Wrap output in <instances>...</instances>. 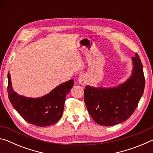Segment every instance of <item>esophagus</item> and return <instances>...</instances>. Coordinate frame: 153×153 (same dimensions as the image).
Listing matches in <instances>:
<instances>
[{
	"mask_svg": "<svg viewBox=\"0 0 153 153\" xmlns=\"http://www.w3.org/2000/svg\"><path fill=\"white\" fill-rule=\"evenodd\" d=\"M86 77H85L84 76H80L79 77V83L81 85H84L86 84Z\"/></svg>",
	"mask_w": 153,
	"mask_h": 153,
	"instance_id": "1",
	"label": "esophagus"
}]
</instances>
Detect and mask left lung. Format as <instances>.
I'll return each mask as SVG.
<instances>
[{"label": "left lung", "mask_w": 153, "mask_h": 153, "mask_svg": "<svg viewBox=\"0 0 153 153\" xmlns=\"http://www.w3.org/2000/svg\"><path fill=\"white\" fill-rule=\"evenodd\" d=\"M134 69L128 81L112 88L86 86L84 102L98 124L111 126L123 122L132 115L144 92L145 78L138 55L132 57Z\"/></svg>", "instance_id": "obj_1"}]
</instances>
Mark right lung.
Instances as JSON below:
<instances>
[{
    "label": "right lung",
    "instance_id": "add662e5",
    "mask_svg": "<svg viewBox=\"0 0 153 153\" xmlns=\"http://www.w3.org/2000/svg\"><path fill=\"white\" fill-rule=\"evenodd\" d=\"M74 84V81L71 79L59 85L42 97L27 98L13 91L11 76L8 73L7 92L13 107L24 120L33 125L45 127L55 124L61 118L66 96Z\"/></svg>",
    "mask_w": 153,
    "mask_h": 153
}]
</instances>
